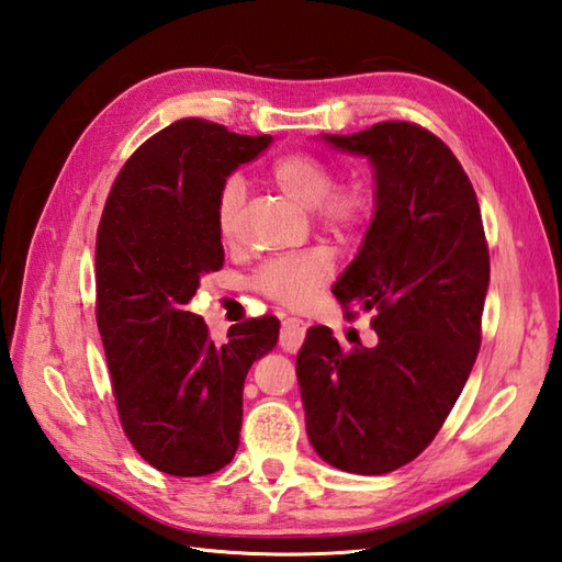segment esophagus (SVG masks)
<instances>
[{
    "label": "esophagus",
    "instance_id": "obj_1",
    "mask_svg": "<svg viewBox=\"0 0 562 562\" xmlns=\"http://www.w3.org/2000/svg\"><path fill=\"white\" fill-rule=\"evenodd\" d=\"M303 339H305V322L295 319V317L283 319L281 336H279V344H281L283 351L295 353L297 348L303 346Z\"/></svg>",
    "mask_w": 562,
    "mask_h": 562
}]
</instances>
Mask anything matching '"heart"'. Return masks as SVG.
<instances>
[{"label": "heart", "mask_w": 562, "mask_h": 562, "mask_svg": "<svg viewBox=\"0 0 562 562\" xmlns=\"http://www.w3.org/2000/svg\"><path fill=\"white\" fill-rule=\"evenodd\" d=\"M267 172L297 204L310 206V214L322 231L331 233L339 240L353 238L356 233L363 231L375 211V199L366 184L336 182L334 166L313 151L281 154L271 160ZM243 202L245 180L238 172H233L218 184L214 199V223L223 243L235 240L240 231ZM331 271L334 255L329 249L307 247L301 252L265 259L255 269L249 283L269 301L297 307L331 277Z\"/></svg>", "instance_id": "b5f03b06"}]
</instances>
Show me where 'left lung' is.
<instances>
[{"label": "left lung", "mask_w": 562, "mask_h": 562, "mask_svg": "<svg viewBox=\"0 0 562 562\" xmlns=\"http://www.w3.org/2000/svg\"><path fill=\"white\" fill-rule=\"evenodd\" d=\"M375 166L378 209L334 295L370 310L375 348L313 327L297 353L305 428L327 464L380 476L440 432L481 348L491 257L476 192L440 136L416 122L327 134Z\"/></svg>", "instance_id": "left-lung-1"}]
</instances>
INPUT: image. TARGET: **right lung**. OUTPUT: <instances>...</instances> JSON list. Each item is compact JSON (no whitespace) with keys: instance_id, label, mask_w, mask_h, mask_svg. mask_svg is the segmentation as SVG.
Wrapping results in <instances>:
<instances>
[{"instance_id":"1","label":"right lung","mask_w":562,"mask_h":562,"mask_svg":"<svg viewBox=\"0 0 562 562\" xmlns=\"http://www.w3.org/2000/svg\"><path fill=\"white\" fill-rule=\"evenodd\" d=\"M271 144L184 117L156 132L117 172L95 235V322L122 430L170 476H209L240 445L243 386L277 346L279 319L249 317L214 344L184 305L223 267L218 184Z\"/></svg>"}]
</instances>
